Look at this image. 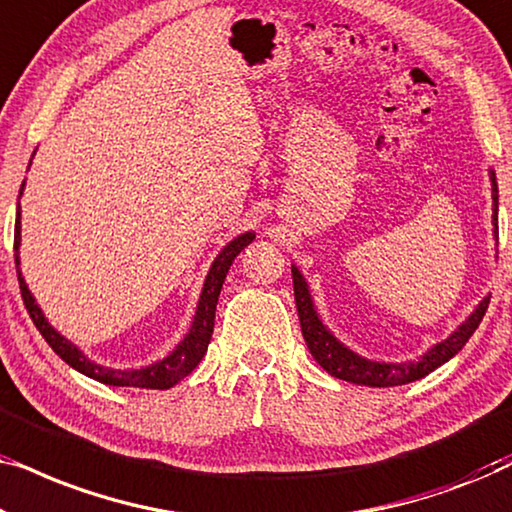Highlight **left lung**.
Wrapping results in <instances>:
<instances>
[{
  "instance_id": "1",
  "label": "left lung",
  "mask_w": 512,
  "mask_h": 512,
  "mask_svg": "<svg viewBox=\"0 0 512 512\" xmlns=\"http://www.w3.org/2000/svg\"><path fill=\"white\" fill-rule=\"evenodd\" d=\"M489 179H492V223H494V237H499V188H496V174L489 170ZM293 275V296H296L298 307V319L300 328H303V338L307 342V349L314 356V361L326 370L328 375L338 377V380L354 382V384H366V387H398V384H408L415 380H422L429 373H433L438 366H443L452 359L454 354L461 352V347L466 345L468 338L475 333V328L480 326L482 317H485L489 296L475 307L471 317L454 331L450 338L433 345L419 361L408 363H380L363 359L352 349L342 345L328 328L321 324L317 310H314L310 289H307L305 277L300 275L296 265H291Z\"/></svg>"
}]
</instances>
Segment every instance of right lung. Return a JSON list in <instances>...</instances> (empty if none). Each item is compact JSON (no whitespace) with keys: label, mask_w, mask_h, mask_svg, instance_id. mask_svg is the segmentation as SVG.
Listing matches in <instances>:
<instances>
[{"label":"right lung","mask_w":512,"mask_h":512,"mask_svg":"<svg viewBox=\"0 0 512 512\" xmlns=\"http://www.w3.org/2000/svg\"><path fill=\"white\" fill-rule=\"evenodd\" d=\"M32 163V160H30ZM25 186V181H23ZM23 186H20V195H23ZM20 200V198H18ZM254 233H244L235 237L233 242H228L219 256L214 258L212 268H209V275L205 279V286H202L198 310H195L191 331L184 340L179 342L177 349L170 356H165L163 361L151 363V366L139 368V370H116V368H104L100 363L90 361L86 354L81 352L74 342L55 331V328L48 324V319L41 312V307L34 303V296L27 289L23 275H20V258H18V247H20V202L16 209V233H13V249H16V272L20 282V296H23V303L30 312L34 326L39 328V333L44 335V340L51 345L55 354L60 356L62 361L69 363L74 370H79L86 377H93V380L109 384V387H139V389H170L174 384L184 380L188 373H193L195 366L202 361V356L207 352L209 340H212L214 333V314H216V303H219V293L223 286V279H226L230 265H233L235 256L247 247V244L254 240Z\"/></svg>","instance_id":"1"}]
</instances>
